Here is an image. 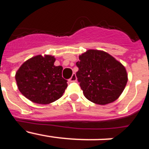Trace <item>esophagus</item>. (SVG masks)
Instances as JSON below:
<instances>
[{
  "mask_svg": "<svg viewBox=\"0 0 149 149\" xmlns=\"http://www.w3.org/2000/svg\"><path fill=\"white\" fill-rule=\"evenodd\" d=\"M76 81H77V77H76L75 74H73L72 77H71V78L68 80L69 82H75Z\"/></svg>",
  "mask_w": 149,
  "mask_h": 149,
  "instance_id": "34e87169",
  "label": "esophagus"
}]
</instances>
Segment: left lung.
<instances>
[{
    "mask_svg": "<svg viewBox=\"0 0 149 149\" xmlns=\"http://www.w3.org/2000/svg\"><path fill=\"white\" fill-rule=\"evenodd\" d=\"M76 65L78 67L76 76L84 96L93 103H112L125 88V68L105 51L88 50L79 56Z\"/></svg>",
    "mask_w": 149,
    "mask_h": 149,
    "instance_id": "obj_1",
    "label": "left lung"
}]
</instances>
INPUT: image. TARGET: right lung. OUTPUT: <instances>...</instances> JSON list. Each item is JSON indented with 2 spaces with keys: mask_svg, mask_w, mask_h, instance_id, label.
<instances>
[{
  "mask_svg": "<svg viewBox=\"0 0 149 149\" xmlns=\"http://www.w3.org/2000/svg\"><path fill=\"white\" fill-rule=\"evenodd\" d=\"M51 55H37L21 65L15 74L18 89L34 103L48 104L63 95L68 84L62 77L63 67L55 66Z\"/></svg>",
  "mask_w": 149,
  "mask_h": 149,
  "instance_id": "right-lung-1",
  "label": "right lung"
}]
</instances>
